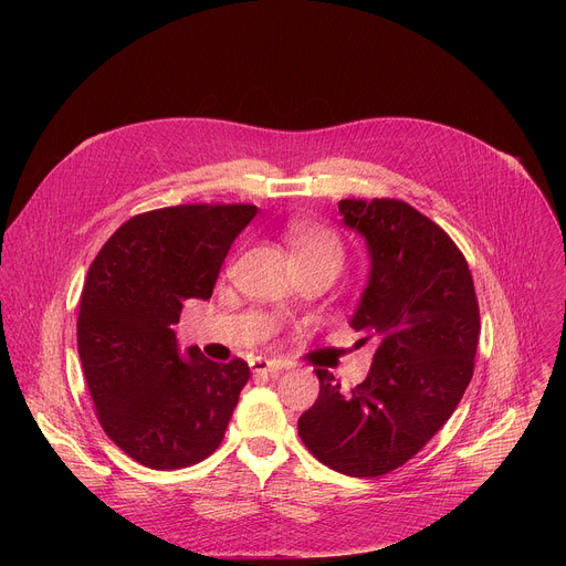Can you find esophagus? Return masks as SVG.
<instances>
[{"label": "esophagus", "mask_w": 566, "mask_h": 566, "mask_svg": "<svg viewBox=\"0 0 566 566\" xmlns=\"http://www.w3.org/2000/svg\"><path fill=\"white\" fill-rule=\"evenodd\" d=\"M251 369H253V374H277L282 369V363L273 360V358H255L251 363Z\"/></svg>", "instance_id": "esophagus-1"}]
</instances>
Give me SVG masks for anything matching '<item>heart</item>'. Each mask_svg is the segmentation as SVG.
Returning <instances> with one entry per match:
<instances>
[{"instance_id":"1","label":"heart","mask_w":566,"mask_h":566,"mask_svg":"<svg viewBox=\"0 0 566 566\" xmlns=\"http://www.w3.org/2000/svg\"><path fill=\"white\" fill-rule=\"evenodd\" d=\"M289 244L295 262L322 264L336 273L345 262L343 241L336 232L313 223H293L289 228Z\"/></svg>"}]
</instances>
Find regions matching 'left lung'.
Returning a JSON list of instances; mask_svg holds the SVG:
<instances>
[{
  "label": "left lung",
  "instance_id": "obj_1",
  "mask_svg": "<svg viewBox=\"0 0 566 566\" xmlns=\"http://www.w3.org/2000/svg\"><path fill=\"white\" fill-rule=\"evenodd\" d=\"M343 226L369 253V277L349 319L371 340L367 378L352 391L315 369L319 394L297 432L317 461L380 476L412 459L452 417L472 378L479 304L454 241L406 201L345 199Z\"/></svg>",
  "mask_w": 566,
  "mask_h": 566
}]
</instances>
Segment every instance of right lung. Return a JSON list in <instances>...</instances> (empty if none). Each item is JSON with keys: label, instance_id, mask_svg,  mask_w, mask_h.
I'll list each match as a JSON object with an SVG mask.
<instances>
[{"label": "right lung", "instance_id": "obj_1", "mask_svg": "<svg viewBox=\"0 0 566 566\" xmlns=\"http://www.w3.org/2000/svg\"><path fill=\"white\" fill-rule=\"evenodd\" d=\"M255 206H175L125 221L90 266L77 354L107 437L151 470H179L217 450L251 378L249 365L179 349L184 300L212 295Z\"/></svg>", "mask_w": 566, "mask_h": 566}]
</instances>
